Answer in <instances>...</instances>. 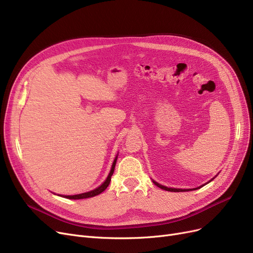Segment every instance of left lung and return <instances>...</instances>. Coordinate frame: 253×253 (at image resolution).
I'll return each instance as SVG.
<instances>
[{
	"label": "left lung",
	"mask_w": 253,
	"mask_h": 253,
	"mask_svg": "<svg viewBox=\"0 0 253 253\" xmlns=\"http://www.w3.org/2000/svg\"><path fill=\"white\" fill-rule=\"evenodd\" d=\"M218 174V173H217ZM217 174L213 177V178H211V180L209 181V182H207V183H205L204 185H201V186H199V187H197V188H192V189H182V188H172V187H167V186H164V185H161V184H159L158 182H156L154 180H152V182H153V184L154 185H157L158 187H160L161 189H164V190H166V191H172V192H181V191H190V190H197V189H200V188H202L203 186H205L206 184H208V183H210L211 181L212 180H214V178L217 176Z\"/></svg>",
	"instance_id": "left-lung-1"
}]
</instances>
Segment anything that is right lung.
I'll return each mask as SVG.
<instances>
[{
    "mask_svg": "<svg viewBox=\"0 0 253 253\" xmlns=\"http://www.w3.org/2000/svg\"><path fill=\"white\" fill-rule=\"evenodd\" d=\"M118 156H119V153L116 156L115 160H113V163H112V165H111V169H110V171H109V173H108L107 177H106V180H105L99 187H96V188H94L93 190L87 191V192H83V193H79V194H73V195H62V194H58V195H60V197H62V198L69 199V200H81V199L92 198V197H95V195H97V194L102 193L106 188H107L108 185L110 184L111 176H112V174H113V171H115V167H116V164H117Z\"/></svg>",
    "mask_w": 253,
    "mask_h": 253,
    "instance_id": "add662e5",
    "label": "right lung"
}]
</instances>
